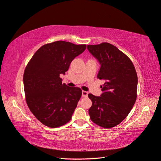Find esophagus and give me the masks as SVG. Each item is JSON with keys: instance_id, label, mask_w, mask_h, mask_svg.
<instances>
[{"instance_id": "1", "label": "esophagus", "mask_w": 161, "mask_h": 161, "mask_svg": "<svg viewBox=\"0 0 161 161\" xmlns=\"http://www.w3.org/2000/svg\"><path fill=\"white\" fill-rule=\"evenodd\" d=\"M82 96L83 97H86L88 96V92L85 91H82Z\"/></svg>"}]
</instances>
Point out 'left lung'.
I'll list each match as a JSON object with an SVG mask.
<instances>
[{
  "instance_id": "obj_1",
  "label": "left lung",
  "mask_w": 161,
  "mask_h": 161,
  "mask_svg": "<svg viewBox=\"0 0 161 161\" xmlns=\"http://www.w3.org/2000/svg\"><path fill=\"white\" fill-rule=\"evenodd\" d=\"M87 49L99 62L97 78L105 81L101 97L88 95L92 101L90 118L102 128L115 127L128 116L135 103L137 73L130 58L111 43L88 45Z\"/></svg>"
}]
</instances>
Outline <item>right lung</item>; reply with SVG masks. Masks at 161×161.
<instances>
[{"label":"right lung","mask_w":161,"mask_h":161,"mask_svg":"<svg viewBox=\"0 0 161 161\" xmlns=\"http://www.w3.org/2000/svg\"><path fill=\"white\" fill-rule=\"evenodd\" d=\"M86 47L56 41L42 46L28 62L23 75L26 103L34 116L47 127H60L71 119L82 90L62 84L60 75L65 74Z\"/></svg>","instance_id":"right-lung-1"}]
</instances>
